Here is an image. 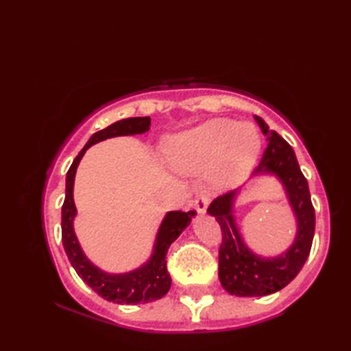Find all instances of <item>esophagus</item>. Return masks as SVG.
Masks as SVG:
<instances>
[{"mask_svg": "<svg viewBox=\"0 0 351 351\" xmlns=\"http://www.w3.org/2000/svg\"><path fill=\"white\" fill-rule=\"evenodd\" d=\"M208 205H210V197H208V195H204V193L195 199V208L197 214H205Z\"/></svg>", "mask_w": 351, "mask_h": 351, "instance_id": "obj_1", "label": "esophagus"}]
</instances>
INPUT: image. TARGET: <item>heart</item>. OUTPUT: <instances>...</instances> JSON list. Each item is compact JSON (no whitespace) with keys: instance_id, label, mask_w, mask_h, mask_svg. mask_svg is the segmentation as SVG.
I'll list each match as a JSON object with an SVG mask.
<instances>
[{"instance_id":"heart-1","label":"heart","mask_w":351,"mask_h":351,"mask_svg":"<svg viewBox=\"0 0 351 351\" xmlns=\"http://www.w3.org/2000/svg\"><path fill=\"white\" fill-rule=\"evenodd\" d=\"M261 134L253 123L232 119H211L181 132L166 147L171 167L185 175L208 170L215 189L240 184L255 166Z\"/></svg>"}]
</instances>
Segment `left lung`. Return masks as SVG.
<instances>
[{"instance_id": "8db88e82", "label": "left lung", "mask_w": 351, "mask_h": 351, "mask_svg": "<svg viewBox=\"0 0 351 351\" xmlns=\"http://www.w3.org/2000/svg\"><path fill=\"white\" fill-rule=\"evenodd\" d=\"M268 146L253 180L273 176L278 180L295 219V237L279 255L264 256L244 241L235 219V204L247 187L217 197L208 214L219 221L223 243L219 252V279L229 294L238 297H261L285 288L309 256L315 230V213L311 202L308 181L304 180L295 154L278 132L270 131L263 119L255 116Z\"/></svg>"}]
</instances>
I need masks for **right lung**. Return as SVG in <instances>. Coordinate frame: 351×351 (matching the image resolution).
<instances>
[{"mask_svg":"<svg viewBox=\"0 0 351 351\" xmlns=\"http://www.w3.org/2000/svg\"><path fill=\"white\" fill-rule=\"evenodd\" d=\"M151 126V117H130L111 123L106 130L95 132L86 146L73 160L66 175V197L62 206V240L66 255L77 274L102 299L117 304H137L158 300L167 294L171 279L167 273L166 255L178 237L190 226L195 211H170L164 215L160 228L156 230L151 256L146 263L134 270L125 273H110L95 265L87 258L78 237L73 229V220L77 217V206L73 202V182H75L77 167L86 151L90 146L107 138L119 136H137L145 134Z\"/></svg>","mask_w":351,"mask_h":351,"instance_id":"obj_1","label":"right lung"}]
</instances>
